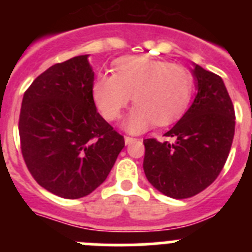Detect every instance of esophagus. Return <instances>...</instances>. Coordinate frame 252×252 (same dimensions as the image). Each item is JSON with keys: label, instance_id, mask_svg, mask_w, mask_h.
<instances>
[{"label": "esophagus", "instance_id": "obj_1", "mask_svg": "<svg viewBox=\"0 0 252 252\" xmlns=\"http://www.w3.org/2000/svg\"><path fill=\"white\" fill-rule=\"evenodd\" d=\"M136 141V139H133V137H130V136H125V144L126 145H130L131 142Z\"/></svg>", "mask_w": 252, "mask_h": 252}]
</instances>
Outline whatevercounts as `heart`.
Wrapping results in <instances>:
<instances>
[{"label": "heart", "mask_w": 252, "mask_h": 252, "mask_svg": "<svg viewBox=\"0 0 252 252\" xmlns=\"http://www.w3.org/2000/svg\"><path fill=\"white\" fill-rule=\"evenodd\" d=\"M193 93V75L178 64L149 58H130L113 65L112 75H99L92 86L95 106L116 121L131 101L135 104L125 128L139 133L149 126H166L187 110Z\"/></svg>", "instance_id": "b5f03b06"}]
</instances>
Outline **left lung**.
Wrapping results in <instances>:
<instances>
[{"instance_id":"1","label":"left lung","mask_w":252,"mask_h":252,"mask_svg":"<svg viewBox=\"0 0 252 252\" xmlns=\"http://www.w3.org/2000/svg\"><path fill=\"white\" fill-rule=\"evenodd\" d=\"M193 65L197 94L164 135L173 141L144 140L146 178L154 188L175 199L193 197L215 182L235 135V108L222 78Z\"/></svg>"}]
</instances>
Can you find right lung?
<instances>
[{
	"label": "right lung",
	"instance_id": "1",
	"mask_svg": "<svg viewBox=\"0 0 252 252\" xmlns=\"http://www.w3.org/2000/svg\"><path fill=\"white\" fill-rule=\"evenodd\" d=\"M88 55L51 65L24 94L21 153L37 184L66 199L98 188L125 146L122 135L97 112Z\"/></svg>",
	"mask_w": 252,
	"mask_h": 252
}]
</instances>
